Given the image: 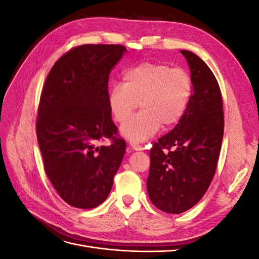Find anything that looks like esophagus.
<instances>
[{
    "label": "esophagus",
    "instance_id": "34e87169",
    "mask_svg": "<svg viewBox=\"0 0 259 259\" xmlns=\"http://www.w3.org/2000/svg\"><path fill=\"white\" fill-rule=\"evenodd\" d=\"M128 148L132 149V150H136V151L142 150V146H140V145L137 144V143H130Z\"/></svg>",
    "mask_w": 259,
    "mask_h": 259
}]
</instances>
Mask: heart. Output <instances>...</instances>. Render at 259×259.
Masks as SVG:
<instances>
[{
	"instance_id": "obj_1",
	"label": "heart",
	"mask_w": 259,
	"mask_h": 259,
	"mask_svg": "<svg viewBox=\"0 0 259 259\" xmlns=\"http://www.w3.org/2000/svg\"><path fill=\"white\" fill-rule=\"evenodd\" d=\"M193 92L190 74L183 68L160 62H140L123 73V85L115 84L108 96L113 119L123 123L137 108L142 111L121 126V134L142 142L161 126L170 128L186 112Z\"/></svg>"
}]
</instances>
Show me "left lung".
Wrapping results in <instances>:
<instances>
[{
    "mask_svg": "<svg viewBox=\"0 0 259 259\" xmlns=\"http://www.w3.org/2000/svg\"><path fill=\"white\" fill-rule=\"evenodd\" d=\"M191 71L193 92L176 126L150 150L147 190L152 204L169 214L193 207L215 175L224 137L223 97L208 66L189 51H180Z\"/></svg>",
    "mask_w": 259,
    "mask_h": 259,
    "instance_id": "left-lung-1",
    "label": "left lung"
}]
</instances>
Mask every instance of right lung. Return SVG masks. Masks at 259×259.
Masks as SVG:
<instances>
[{"label":"right lung","mask_w":259,"mask_h":259,"mask_svg":"<svg viewBox=\"0 0 259 259\" xmlns=\"http://www.w3.org/2000/svg\"><path fill=\"white\" fill-rule=\"evenodd\" d=\"M125 52L117 44L75 46L55 62L41 93L35 130L45 173L77 208L107 199L126 149L108 105L109 74ZM105 139L112 144L98 147Z\"/></svg>","instance_id":"1"}]
</instances>
